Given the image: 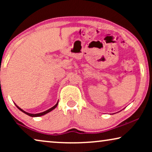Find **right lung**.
Instances as JSON below:
<instances>
[{
	"label": "right lung",
	"instance_id": "right-lung-1",
	"mask_svg": "<svg viewBox=\"0 0 152 152\" xmlns=\"http://www.w3.org/2000/svg\"><path fill=\"white\" fill-rule=\"evenodd\" d=\"M57 104H58V102L54 106V107H53L52 108H50V109H48V110H47V111H43V112H42V113H37V114H33V113H27V112H26L25 111H23V110H22L21 109H20V108H19L18 107V106H16V107H17V108L19 110H20V111H21L22 112H23L24 113H26V114H27V115H28L29 116H31V117H39V116H41V115H45V114H46V113H49V112H50L51 111H53V109H55L56 107H57Z\"/></svg>",
	"mask_w": 152,
	"mask_h": 152
}]
</instances>
